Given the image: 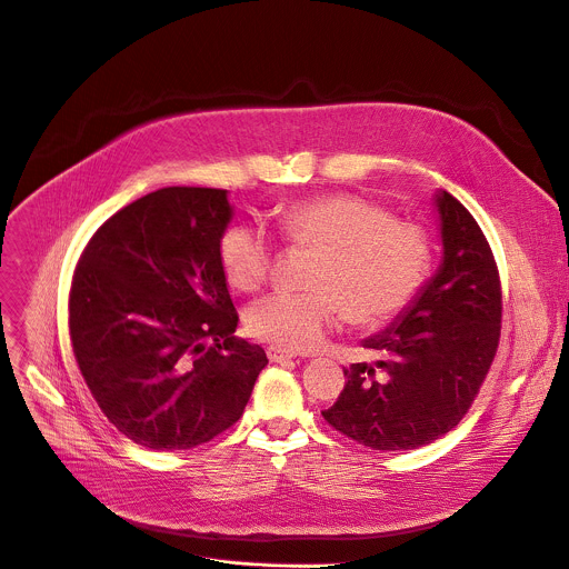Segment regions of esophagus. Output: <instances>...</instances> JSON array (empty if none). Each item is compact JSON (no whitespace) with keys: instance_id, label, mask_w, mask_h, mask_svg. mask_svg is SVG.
<instances>
[{"instance_id":"esophagus-1","label":"esophagus","mask_w":569,"mask_h":569,"mask_svg":"<svg viewBox=\"0 0 569 569\" xmlns=\"http://www.w3.org/2000/svg\"><path fill=\"white\" fill-rule=\"evenodd\" d=\"M268 358H270V362H288V360H292V358H295V353L272 345V347H268Z\"/></svg>"}]
</instances>
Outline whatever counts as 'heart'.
Listing matches in <instances>:
<instances>
[{
    "instance_id": "heart-1",
    "label": "heart",
    "mask_w": 569,
    "mask_h": 569,
    "mask_svg": "<svg viewBox=\"0 0 569 569\" xmlns=\"http://www.w3.org/2000/svg\"><path fill=\"white\" fill-rule=\"evenodd\" d=\"M281 233L310 248L306 292H272L246 315L248 331L286 351L317 349L338 319L373 329L412 303L432 266V238L373 200L327 193L288 204ZM224 279L242 292L259 290L274 263V246L259 222H233L218 242Z\"/></svg>"
}]
</instances>
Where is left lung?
<instances>
[{"instance_id": "1", "label": "left lung", "mask_w": 569, "mask_h": 569, "mask_svg": "<svg viewBox=\"0 0 569 569\" xmlns=\"http://www.w3.org/2000/svg\"><path fill=\"white\" fill-rule=\"evenodd\" d=\"M443 263L389 329L365 340L380 358L345 369L323 410L338 432L373 450H415L450 432L489 373L502 329V286L489 240L448 191L435 196Z\"/></svg>"}]
</instances>
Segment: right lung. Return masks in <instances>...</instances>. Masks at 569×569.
Masks as SVG:
<instances>
[{
  "mask_svg": "<svg viewBox=\"0 0 569 569\" xmlns=\"http://www.w3.org/2000/svg\"><path fill=\"white\" fill-rule=\"evenodd\" d=\"M229 220L224 189H159L108 218L73 270L78 369L108 421L143 448L189 450L231 428L268 365L233 336L218 259Z\"/></svg>",
  "mask_w": 569,
  "mask_h": 569,
  "instance_id": "1",
  "label": "right lung"
}]
</instances>
